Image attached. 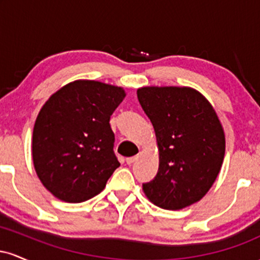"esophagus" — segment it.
I'll list each match as a JSON object with an SVG mask.
<instances>
[{"label":"esophagus","instance_id":"34e87169","mask_svg":"<svg viewBox=\"0 0 260 260\" xmlns=\"http://www.w3.org/2000/svg\"><path fill=\"white\" fill-rule=\"evenodd\" d=\"M138 157H139V155H136V156H132V157H127L126 162L128 164V165H132L134 161L138 160Z\"/></svg>","mask_w":260,"mask_h":260}]
</instances>
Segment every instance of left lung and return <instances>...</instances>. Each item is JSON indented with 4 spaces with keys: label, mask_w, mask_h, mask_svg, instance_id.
Wrapping results in <instances>:
<instances>
[{
    "label": "left lung",
    "mask_w": 260,
    "mask_h": 260,
    "mask_svg": "<svg viewBox=\"0 0 260 260\" xmlns=\"http://www.w3.org/2000/svg\"><path fill=\"white\" fill-rule=\"evenodd\" d=\"M137 95L159 148V170L143 183L145 196L168 210L194 204L213 186L225 156V133L215 110L188 86H144Z\"/></svg>",
    "instance_id": "left-lung-1"
}]
</instances>
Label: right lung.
Here are the masks:
<instances>
[{"mask_svg":"<svg viewBox=\"0 0 260 260\" xmlns=\"http://www.w3.org/2000/svg\"><path fill=\"white\" fill-rule=\"evenodd\" d=\"M123 88L74 80L50 96L32 131V161L44 187L67 203L88 201L120 166L110 117Z\"/></svg>","mask_w":260,"mask_h":260,"instance_id":"add662e5","label":"right lung"}]
</instances>
